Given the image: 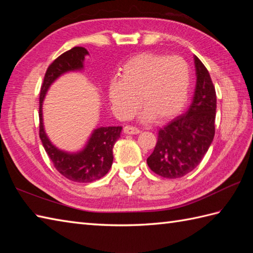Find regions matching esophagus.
Listing matches in <instances>:
<instances>
[{"label":"esophagus","mask_w":253,"mask_h":253,"mask_svg":"<svg viewBox=\"0 0 253 253\" xmlns=\"http://www.w3.org/2000/svg\"><path fill=\"white\" fill-rule=\"evenodd\" d=\"M124 132L127 133V135H137V133L140 132V130H139L138 128L135 127V126L127 125V126L124 127Z\"/></svg>","instance_id":"1"}]
</instances>
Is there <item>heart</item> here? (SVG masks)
<instances>
[{
	"label": "heart",
	"mask_w": 253,
	"mask_h": 253,
	"mask_svg": "<svg viewBox=\"0 0 253 253\" xmlns=\"http://www.w3.org/2000/svg\"><path fill=\"white\" fill-rule=\"evenodd\" d=\"M122 79L113 80L109 98L118 117L128 118L138 110L143 117L164 121L186 103L190 88V67L180 56L143 53L122 68Z\"/></svg>",
	"instance_id": "b5f03b06"
}]
</instances>
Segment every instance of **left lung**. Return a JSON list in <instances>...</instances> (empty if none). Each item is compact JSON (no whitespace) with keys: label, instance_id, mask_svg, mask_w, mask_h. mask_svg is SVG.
<instances>
[{"label":"left lung","instance_id":"1","mask_svg":"<svg viewBox=\"0 0 253 253\" xmlns=\"http://www.w3.org/2000/svg\"><path fill=\"white\" fill-rule=\"evenodd\" d=\"M197 85L185 114L161 128L147 159L150 169L164 178H180L200 164L215 135L216 92L203 63L195 56Z\"/></svg>","mask_w":253,"mask_h":253}]
</instances>
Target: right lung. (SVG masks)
I'll use <instances>...</instances> for the list:
<instances>
[{
  "label": "right lung",
  "instance_id": "1",
  "mask_svg": "<svg viewBox=\"0 0 253 253\" xmlns=\"http://www.w3.org/2000/svg\"><path fill=\"white\" fill-rule=\"evenodd\" d=\"M88 51L83 46H75L64 52L47 67L39 98V137L45 152L54 168L65 178L77 182H91L100 179L110 170L113 163V147L120 138L122 127H100L95 129L82 152L69 154L57 150L47 139L42 123V101L46 90L54 80L68 71L83 68Z\"/></svg>",
  "mask_w": 253,
  "mask_h": 253
}]
</instances>
